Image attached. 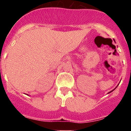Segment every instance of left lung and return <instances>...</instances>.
<instances>
[{
  "label": "left lung",
  "instance_id": "left-lung-1",
  "mask_svg": "<svg viewBox=\"0 0 131 131\" xmlns=\"http://www.w3.org/2000/svg\"><path fill=\"white\" fill-rule=\"evenodd\" d=\"M117 86H118V85H117ZM117 87H116V88H115V89H113V90H112V91H110V92H108V94L110 93V92H112V91H114V90H115V89H116V88H117Z\"/></svg>",
  "mask_w": 131,
  "mask_h": 131
}]
</instances>
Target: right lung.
<instances>
[{
    "label": "right lung",
    "mask_w": 131,
    "mask_h": 131,
    "mask_svg": "<svg viewBox=\"0 0 131 131\" xmlns=\"http://www.w3.org/2000/svg\"><path fill=\"white\" fill-rule=\"evenodd\" d=\"M27 95H28V94H27Z\"/></svg>",
    "instance_id": "right-lung-1"
}]
</instances>
